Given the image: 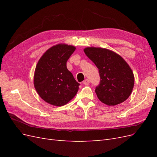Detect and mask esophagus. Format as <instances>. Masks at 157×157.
Instances as JSON below:
<instances>
[{
	"mask_svg": "<svg viewBox=\"0 0 157 157\" xmlns=\"http://www.w3.org/2000/svg\"><path fill=\"white\" fill-rule=\"evenodd\" d=\"M83 84H84V85H88V84H90V80H88V79L84 80V82H83Z\"/></svg>",
	"mask_w": 157,
	"mask_h": 157,
	"instance_id": "1",
	"label": "esophagus"
}]
</instances>
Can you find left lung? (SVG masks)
Instances as JSON below:
<instances>
[{
    "instance_id": "1",
    "label": "left lung",
    "mask_w": 157,
    "mask_h": 157,
    "mask_svg": "<svg viewBox=\"0 0 157 157\" xmlns=\"http://www.w3.org/2000/svg\"><path fill=\"white\" fill-rule=\"evenodd\" d=\"M84 52L99 69L100 82L95 92L99 100L113 106L126 101L134 88V77L125 60L105 48L88 47Z\"/></svg>"
}]
</instances>
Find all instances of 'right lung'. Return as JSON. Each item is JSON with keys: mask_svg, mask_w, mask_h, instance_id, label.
Here are the masks:
<instances>
[{"mask_svg": "<svg viewBox=\"0 0 157 157\" xmlns=\"http://www.w3.org/2000/svg\"><path fill=\"white\" fill-rule=\"evenodd\" d=\"M75 49L67 44L52 46L36 66L35 88L40 97L51 105L63 106L78 92L80 84L67 68V61Z\"/></svg>", "mask_w": 157, "mask_h": 157, "instance_id": "right-lung-1", "label": "right lung"}]
</instances>
